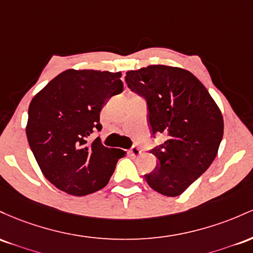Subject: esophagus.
<instances>
[{"instance_id": "obj_1", "label": "esophagus", "mask_w": 253, "mask_h": 253, "mask_svg": "<svg viewBox=\"0 0 253 253\" xmlns=\"http://www.w3.org/2000/svg\"><path fill=\"white\" fill-rule=\"evenodd\" d=\"M130 154H131L132 157H138V155L141 154V149L138 148L137 146H132L131 148H130Z\"/></svg>"}]
</instances>
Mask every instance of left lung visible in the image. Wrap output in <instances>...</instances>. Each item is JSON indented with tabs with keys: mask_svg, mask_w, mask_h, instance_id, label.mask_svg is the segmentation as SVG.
Listing matches in <instances>:
<instances>
[{
	"mask_svg": "<svg viewBox=\"0 0 253 253\" xmlns=\"http://www.w3.org/2000/svg\"><path fill=\"white\" fill-rule=\"evenodd\" d=\"M126 82L146 99L153 136H166L150 150L158 165L144 178L159 194L179 196L216 157L223 136L220 109L202 82L180 68L149 65L130 70Z\"/></svg>",
	"mask_w": 253,
	"mask_h": 253,
	"instance_id": "8db88e82",
	"label": "left lung"
}]
</instances>
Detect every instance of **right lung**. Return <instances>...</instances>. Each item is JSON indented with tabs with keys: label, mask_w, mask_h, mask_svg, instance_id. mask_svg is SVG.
Returning a JSON list of instances; mask_svg holds the SVG:
<instances>
[{
	"label": "right lung",
	"mask_w": 253,
	"mask_h": 253,
	"mask_svg": "<svg viewBox=\"0 0 253 253\" xmlns=\"http://www.w3.org/2000/svg\"><path fill=\"white\" fill-rule=\"evenodd\" d=\"M121 73L74 70L61 73L31 101L26 135L42 174L74 196L103 189L126 152L103 146L100 111L123 92Z\"/></svg>",
	"instance_id": "obj_1"
}]
</instances>
